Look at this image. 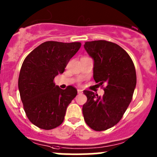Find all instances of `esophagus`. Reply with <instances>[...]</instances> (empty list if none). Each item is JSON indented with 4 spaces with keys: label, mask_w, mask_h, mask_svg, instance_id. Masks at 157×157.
Masks as SVG:
<instances>
[{
    "label": "esophagus",
    "mask_w": 157,
    "mask_h": 157,
    "mask_svg": "<svg viewBox=\"0 0 157 157\" xmlns=\"http://www.w3.org/2000/svg\"><path fill=\"white\" fill-rule=\"evenodd\" d=\"M77 93H78V94H82V93H83V90L78 89V90H77Z\"/></svg>",
    "instance_id": "1"
}]
</instances>
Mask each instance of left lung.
<instances>
[{"label": "left lung", "instance_id": "obj_1", "mask_svg": "<svg viewBox=\"0 0 157 157\" xmlns=\"http://www.w3.org/2000/svg\"><path fill=\"white\" fill-rule=\"evenodd\" d=\"M84 48L94 60L93 78L105 93L99 96L90 90L83 91L87 97L83 105V118L94 131H105L119 122L131 103L137 83L135 67L129 55L114 42H86Z\"/></svg>", "mask_w": 157, "mask_h": 157}]
</instances>
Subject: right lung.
Instances as JSON below:
<instances>
[{
	"instance_id": "right-lung-1",
	"label": "right lung",
	"mask_w": 157,
	"mask_h": 157,
	"mask_svg": "<svg viewBox=\"0 0 157 157\" xmlns=\"http://www.w3.org/2000/svg\"><path fill=\"white\" fill-rule=\"evenodd\" d=\"M81 46L80 42L48 41L32 51L22 64L18 79L20 98L28 119L44 130L58 127L77 90L67 86L61 90L54 79L64 73L70 59Z\"/></svg>"
}]
</instances>
